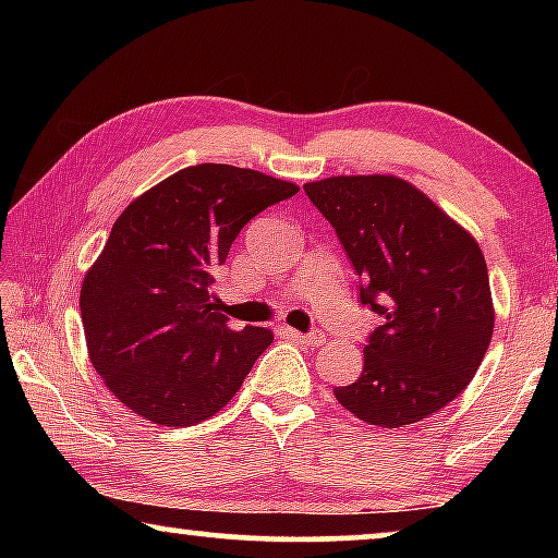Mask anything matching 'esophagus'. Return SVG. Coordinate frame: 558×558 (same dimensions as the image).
<instances>
[{"instance_id":"1","label":"esophagus","mask_w":558,"mask_h":558,"mask_svg":"<svg viewBox=\"0 0 558 558\" xmlns=\"http://www.w3.org/2000/svg\"><path fill=\"white\" fill-rule=\"evenodd\" d=\"M288 337L295 339V342H300V344H307V347H323L325 344L323 329H313V332H298V329H288Z\"/></svg>"}]
</instances>
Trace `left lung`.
<instances>
[{"instance_id": "8db88e82", "label": "left lung", "mask_w": 558, "mask_h": 558, "mask_svg": "<svg viewBox=\"0 0 558 558\" xmlns=\"http://www.w3.org/2000/svg\"><path fill=\"white\" fill-rule=\"evenodd\" d=\"M302 189L362 278V305L384 317L366 339L362 374L337 386V401L379 428L428 418L465 391L493 339L483 251L405 179L327 177Z\"/></svg>"}]
</instances>
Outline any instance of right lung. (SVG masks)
Instances as JSON below:
<instances>
[{"instance_id":"obj_1","label":"right lung","mask_w":558,"mask_h":558,"mask_svg":"<svg viewBox=\"0 0 558 558\" xmlns=\"http://www.w3.org/2000/svg\"><path fill=\"white\" fill-rule=\"evenodd\" d=\"M298 194L256 169L194 165L137 196L83 278L88 356L110 393L159 426L211 418L272 342L229 327L214 272L253 216Z\"/></svg>"}]
</instances>
